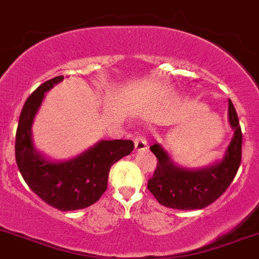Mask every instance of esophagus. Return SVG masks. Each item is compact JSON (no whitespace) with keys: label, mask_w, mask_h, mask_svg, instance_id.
Returning a JSON list of instances; mask_svg holds the SVG:
<instances>
[{"label":"esophagus","mask_w":259,"mask_h":259,"mask_svg":"<svg viewBox=\"0 0 259 259\" xmlns=\"http://www.w3.org/2000/svg\"><path fill=\"white\" fill-rule=\"evenodd\" d=\"M148 148V145H147V140L145 138V136L140 135L137 136V137L135 138V149L137 152H142V151H146V149Z\"/></svg>","instance_id":"esophagus-1"}]
</instances>
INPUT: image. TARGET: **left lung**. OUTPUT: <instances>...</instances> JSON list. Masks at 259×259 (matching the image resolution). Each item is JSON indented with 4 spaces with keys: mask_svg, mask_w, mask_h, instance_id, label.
Listing matches in <instances>:
<instances>
[{
    "mask_svg": "<svg viewBox=\"0 0 259 259\" xmlns=\"http://www.w3.org/2000/svg\"><path fill=\"white\" fill-rule=\"evenodd\" d=\"M228 118L233 138L222 161L204 168H183L173 163L158 143L149 147L157 157V167L147 187L162 206L183 210L202 209L225 193L236 177L242 159V131L231 100Z\"/></svg>",
    "mask_w": 259,
    "mask_h": 259,
    "instance_id": "8db88e82",
    "label": "left lung"
}]
</instances>
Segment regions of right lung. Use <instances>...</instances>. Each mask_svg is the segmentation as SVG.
I'll return each mask as SVG.
<instances>
[{"mask_svg": "<svg viewBox=\"0 0 259 259\" xmlns=\"http://www.w3.org/2000/svg\"><path fill=\"white\" fill-rule=\"evenodd\" d=\"M57 76L42 83L27 98L16 132L15 154L23 180L42 201L60 210L90 207L107 189L111 167L128 156L135 143L128 140L100 141L82 154L65 162H53L36 151L32 142V123L45 93L60 83Z\"/></svg>", "mask_w": 259, "mask_h": 259, "instance_id": "1", "label": "right lung"}]
</instances>
